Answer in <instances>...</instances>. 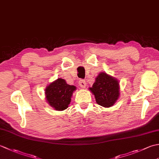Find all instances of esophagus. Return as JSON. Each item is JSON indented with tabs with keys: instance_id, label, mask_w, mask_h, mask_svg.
<instances>
[{
	"instance_id": "obj_1",
	"label": "esophagus",
	"mask_w": 159,
	"mask_h": 159,
	"mask_svg": "<svg viewBox=\"0 0 159 159\" xmlns=\"http://www.w3.org/2000/svg\"><path fill=\"white\" fill-rule=\"evenodd\" d=\"M79 86L81 87V88H85L86 82L84 80H82V79L80 80L79 82Z\"/></svg>"
}]
</instances>
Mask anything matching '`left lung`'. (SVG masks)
<instances>
[{"label": "left lung", "instance_id": "1", "mask_svg": "<svg viewBox=\"0 0 159 159\" xmlns=\"http://www.w3.org/2000/svg\"><path fill=\"white\" fill-rule=\"evenodd\" d=\"M89 90L95 96L97 104L104 107H112L120 96L117 79L105 72H100Z\"/></svg>", "mask_w": 159, "mask_h": 159}]
</instances>
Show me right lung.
<instances>
[{
    "instance_id": "add662e5",
    "label": "right lung",
    "mask_w": 159,
    "mask_h": 159,
    "mask_svg": "<svg viewBox=\"0 0 159 159\" xmlns=\"http://www.w3.org/2000/svg\"><path fill=\"white\" fill-rule=\"evenodd\" d=\"M76 87L70 85L63 79H58L46 87V99L50 107L57 111L66 109Z\"/></svg>"
}]
</instances>
